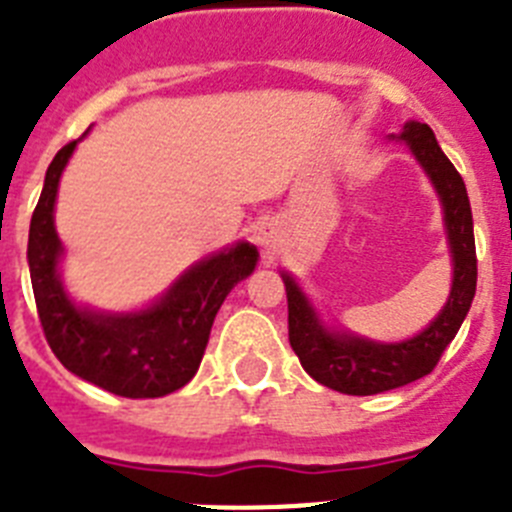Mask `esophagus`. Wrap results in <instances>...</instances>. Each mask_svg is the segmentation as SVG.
<instances>
[{"mask_svg":"<svg viewBox=\"0 0 512 512\" xmlns=\"http://www.w3.org/2000/svg\"><path fill=\"white\" fill-rule=\"evenodd\" d=\"M256 238H259V243H264V246H269V241H271V233H266V230H261V233L256 235Z\"/></svg>","mask_w":512,"mask_h":512,"instance_id":"obj_1","label":"esophagus"}]
</instances>
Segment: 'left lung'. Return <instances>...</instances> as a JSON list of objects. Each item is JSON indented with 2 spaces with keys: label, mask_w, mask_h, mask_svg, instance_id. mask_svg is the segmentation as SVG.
Here are the masks:
<instances>
[{
  "label": "left lung",
  "mask_w": 512,
  "mask_h": 512,
  "mask_svg": "<svg viewBox=\"0 0 512 512\" xmlns=\"http://www.w3.org/2000/svg\"><path fill=\"white\" fill-rule=\"evenodd\" d=\"M400 140L408 143L441 197L454 256V284L438 318L423 333L402 343H374L351 333H336L320 323L295 279L282 274L289 307V346L315 382L343 395H377L431 374L446 346L459 333L477 289L472 207L464 179L438 148L436 135L425 122H405Z\"/></svg>",
  "instance_id": "left-lung-1"
}]
</instances>
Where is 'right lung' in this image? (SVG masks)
Segmentation results:
<instances>
[{
  "label": "right lung",
  "mask_w": 512,
  "mask_h": 512,
  "mask_svg": "<svg viewBox=\"0 0 512 512\" xmlns=\"http://www.w3.org/2000/svg\"><path fill=\"white\" fill-rule=\"evenodd\" d=\"M76 143H66L45 171L30 220L27 264L45 341L69 372L112 395L164 397L197 374L217 310L230 289L251 274L259 251L251 243H238L194 264L148 310L128 315L81 310L58 279L61 241L53 225L58 179Z\"/></svg>",
  "instance_id": "add662e5"
}]
</instances>
